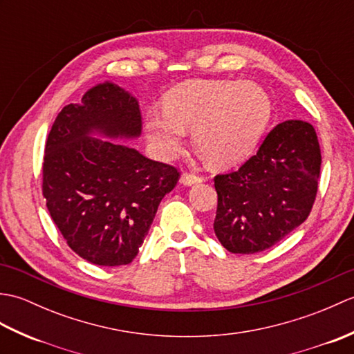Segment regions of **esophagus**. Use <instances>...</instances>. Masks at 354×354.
Returning a JSON list of instances; mask_svg holds the SVG:
<instances>
[{
	"instance_id": "esophagus-1",
	"label": "esophagus",
	"mask_w": 354,
	"mask_h": 354,
	"mask_svg": "<svg viewBox=\"0 0 354 354\" xmlns=\"http://www.w3.org/2000/svg\"><path fill=\"white\" fill-rule=\"evenodd\" d=\"M204 181V176H199V175H194V173H184L181 176V183L184 185H193V184H198Z\"/></svg>"
}]
</instances>
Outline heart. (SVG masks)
<instances>
[{"label": "heart", "instance_id": "obj_1", "mask_svg": "<svg viewBox=\"0 0 354 354\" xmlns=\"http://www.w3.org/2000/svg\"><path fill=\"white\" fill-rule=\"evenodd\" d=\"M272 104L261 86L236 80H192L164 97V114L146 118L147 138L164 156L175 155L185 129L214 167L250 156L266 132Z\"/></svg>", "mask_w": 354, "mask_h": 354}]
</instances>
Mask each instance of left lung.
<instances>
[{
    "label": "left lung",
    "mask_w": 354,
    "mask_h": 354,
    "mask_svg": "<svg viewBox=\"0 0 354 354\" xmlns=\"http://www.w3.org/2000/svg\"><path fill=\"white\" fill-rule=\"evenodd\" d=\"M321 149L313 126L277 124L236 171L214 176V232L232 254L274 246L309 217L318 192Z\"/></svg>",
    "instance_id": "left-lung-1"
}]
</instances>
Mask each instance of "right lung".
<instances>
[{
	"label": "right lung",
	"mask_w": 354,
	"mask_h": 354,
	"mask_svg": "<svg viewBox=\"0 0 354 354\" xmlns=\"http://www.w3.org/2000/svg\"><path fill=\"white\" fill-rule=\"evenodd\" d=\"M141 133L137 99L111 82L59 112L42 164V194L71 250L99 266L129 265L179 171L120 142Z\"/></svg>",
	"instance_id": "right-lung-1"
}]
</instances>
